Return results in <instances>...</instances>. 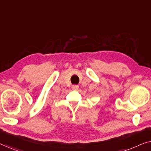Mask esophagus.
<instances>
[{
	"label": "esophagus",
	"instance_id": "34e87169",
	"mask_svg": "<svg viewBox=\"0 0 151 151\" xmlns=\"http://www.w3.org/2000/svg\"><path fill=\"white\" fill-rule=\"evenodd\" d=\"M71 88H72V89L73 90H78V88H79V86L78 85H72V86H71Z\"/></svg>",
	"mask_w": 151,
	"mask_h": 151
}]
</instances>
